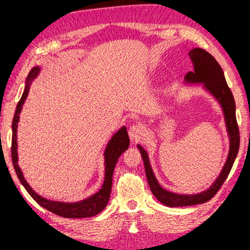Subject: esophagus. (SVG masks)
<instances>
[{
    "label": "esophagus",
    "instance_id": "obj_1",
    "mask_svg": "<svg viewBox=\"0 0 250 250\" xmlns=\"http://www.w3.org/2000/svg\"><path fill=\"white\" fill-rule=\"evenodd\" d=\"M143 127L141 125H133L128 129V135L129 139L132 140V142H137L141 139V136L143 135Z\"/></svg>",
    "mask_w": 250,
    "mask_h": 250
}]
</instances>
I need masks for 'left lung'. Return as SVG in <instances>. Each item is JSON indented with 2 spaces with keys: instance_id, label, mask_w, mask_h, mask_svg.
<instances>
[{
  "instance_id": "left-lung-1",
  "label": "left lung",
  "mask_w": 250,
  "mask_h": 250,
  "mask_svg": "<svg viewBox=\"0 0 250 250\" xmlns=\"http://www.w3.org/2000/svg\"><path fill=\"white\" fill-rule=\"evenodd\" d=\"M188 56L193 63L194 71L189 72L186 75L185 84H201L206 92L218 101L223 111L227 132L229 135V153H228L226 164H224L221 172L211 184V186L196 194H179L166 189L159 184L157 177L152 170L149 154L141 144H137V149L140 150L141 155H142L146 179L152 194L160 203L169 206V208L203 204L211 200L218 193L220 187L222 186L224 180L229 175L233 162L236 160L240 144L239 128H238L236 119V104H234L232 92L227 84L222 67L211 54L202 48H197V47L189 49Z\"/></svg>"
}]
</instances>
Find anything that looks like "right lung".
<instances>
[{
  "label": "right lung",
  "instance_id": "right-lung-1",
  "mask_svg": "<svg viewBox=\"0 0 250 250\" xmlns=\"http://www.w3.org/2000/svg\"><path fill=\"white\" fill-rule=\"evenodd\" d=\"M41 73V67L35 66L31 68L29 72L28 77L26 79V85L22 93V97L19 103L17 104L16 113H14L13 122H12V146H11V154H12V162L13 167L16 170L18 178L22 184V186L26 188L29 195L37 202V203L42 206V208L48 209L49 212L54 214L63 216V218L70 219H81V218H90V216H95L100 213L103 209L106 208L108 201L110 197L111 191V184H113V173L115 166H116L119 157H121L123 152H125L129 146V139L128 134L126 131L125 126H122L118 131L110 137L108 141L104 151V183L101 185L100 189L96 194L91 196L84 198V200L73 202V203H68V202H61V201H52L48 198L42 197V195L32 189L29 185L28 182L24 179L22 170L19 167V157H18V142H17V133H18V123L20 119V113L22 110V106L26 101L29 89H30L31 82L38 77Z\"/></svg>",
  "mask_w": 250,
  "mask_h": 250
}]
</instances>
